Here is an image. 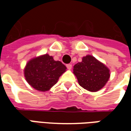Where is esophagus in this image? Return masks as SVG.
I'll return each mask as SVG.
<instances>
[{
    "instance_id": "1",
    "label": "esophagus",
    "mask_w": 131,
    "mask_h": 131,
    "mask_svg": "<svg viewBox=\"0 0 131 131\" xmlns=\"http://www.w3.org/2000/svg\"><path fill=\"white\" fill-rule=\"evenodd\" d=\"M67 69H71V67H72V65H71V64H67Z\"/></svg>"
}]
</instances>
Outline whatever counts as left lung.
<instances>
[{
    "instance_id": "obj_1",
    "label": "left lung",
    "mask_w": 131,
    "mask_h": 131,
    "mask_svg": "<svg viewBox=\"0 0 131 131\" xmlns=\"http://www.w3.org/2000/svg\"><path fill=\"white\" fill-rule=\"evenodd\" d=\"M73 73L82 88L90 92H97L106 85L110 77V70L95 57L88 54L81 62L74 66Z\"/></svg>"
}]
</instances>
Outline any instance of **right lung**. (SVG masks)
Masks as SVG:
<instances>
[{"mask_svg": "<svg viewBox=\"0 0 131 131\" xmlns=\"http://www.w3.org/2000/svg\"><path fill=\"white\" fill-rule=\"evenodd\" d=\"M67 67L60 61H55L53 57L45 54L34 57L28 61L24 69L27 83L33 88L46 92L55 85Z\"/></svg>", "mask_w": 131, "mask_h": 131, "instance_id": "1", "label": "right lung"}]
</instances>
